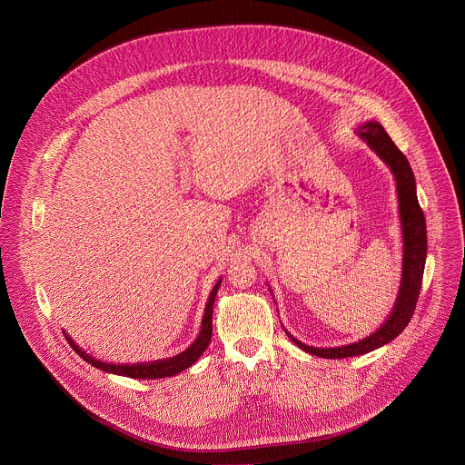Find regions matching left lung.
<instances>
[{"mask_svg":"<svg viewBox=\"0 0 465 465\" xmlns=\"http://www.w3.org/2000/svg\"><path fill=\"white\" fill-rule=\"evenodd\" d=\"M358 135L367 141V144L391 166L396 177L398 184L399 213H401V223H402V242H404V258H402V281L399 288L398 302L389 317V321L378 330L372 332L371 336L351 343V345H341V347H331V349H319V347H310L297 338H293L290 332L288 336L292 338L297 347L302 351L321 356V358H349V356H358L371 352L391 340H394L401 331L408 326L415 304L419 299L420 284H422V273H424V263H426V220L422 214V209L419 205L417 193H415V177L410 168L408 159L404 153L396 146V143L391 139V135L385 133V129L378 122H369L361 125L358 131Z\"/></svg>","mask_w":465,"mask_h":465,"instance_id":"8db88e82","label":"left lung"}]
</instances>
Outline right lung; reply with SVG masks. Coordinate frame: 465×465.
<instances>
[{"mask_svg":"<svg viewBox=\"0 0 465 465\" xmlns=\"http://www.w3.org/2000/svg\"><path fill=\"white\" fill-rule=\"evenodd\" d=\"M222 281L216 282V286L213 288L209 301L205 304V313H203V321H202V330H200L199 338L193 341V345L190 349H186L184 352H181L179 356H173L170 360H163V361H152V363H139V365H114V363H104L98 361L94 358H91L89 354H85L78 345H74L71 341V338L67 336L69 345L74 349V352L84 358L87 363H91L96 369H102L105 372H113V374H120V376H127V378H137V380H157V378H168V376H175L183 371H186L188 367H192L200 358V354L207 349L209 341H211V332H213V302L218 292Z\"/></svg>","mask_w":465,"mask_h":465,"instance_id":"add662e5","label":"right lung"}]
</instances>
